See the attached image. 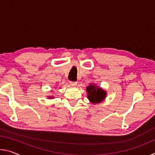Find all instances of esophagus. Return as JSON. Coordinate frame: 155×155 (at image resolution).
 I'll list each match as a JSON object with an SVG mask.
<instances>
[{"mask_svg":"<svg viewBox=\"0 0 155 155\" xmlns=\"http://www.w3.org/2000/svg\"><path fill=\"white\" fill-rule=\"evenodd\" d=\"M70 84L72 86H76L77 85V81H70Z\"/></svg>","mask_w":155,"mask_h":155,"instance_id":"esophagus-1","label":"esophagus"}]
</instances>
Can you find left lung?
I'll list each match as a JSON object with an SVG mask.
<instances>
[{"label":"left lung","mask_w":155,"mask_h":155,"mask_svg":"<svg viewBox=\"0 0 155 155\" xmlns=\"http://www.w3.org/2000/svg\"><path fill=\"white\" fill-rule=\"evenodd\" d=\"M88 93V99L93 103H98L106 97V91H103L101 88L95 87V85L90 84L87 88Z\"/></svg>","instance_id":"obj_1"}]
</instances>
